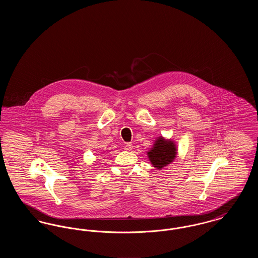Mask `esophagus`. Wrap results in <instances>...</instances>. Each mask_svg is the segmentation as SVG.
I'll return each mask as SVG.
<instances>
[{
    "label": "esophagus",
    "instance_id": "1",
    "mask_svg": "<svg viewBox=\"0 0 258 258\" xmlns=\"http://www.w3.org/2000/svg\"><path fill=\"white\" fill-rule=\"evenodd\" d=\"M133 144L132 143H126L125 145H124V150H126V151H132L133 150Z\"/></svg>",
    "mask_w": 258,
    "mask_h": 258
}]
</instances>
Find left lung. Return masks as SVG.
<instances>
[{
    "instance_id": "left-lung-1",
    "label": "left lung",
    "mask_w": 258,
    "mask_h": 258,
    "mask_svg": "<svg viewBox=\"0 0 258 258\" xmlns=\"http://www.w3.org/2000/svg\"><path fill=\"white\" fill-rule=\"evenodd\" d=\"M150 162L157 169H162L174 161L177 156V147L172 139L160 136L156 139L153 147L147 152Z\"/></svg>"
}]
</instances>
